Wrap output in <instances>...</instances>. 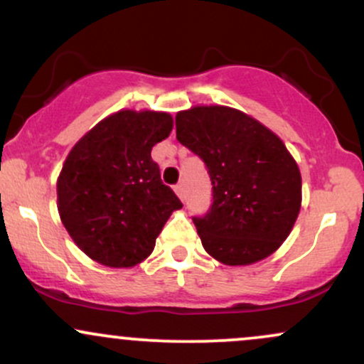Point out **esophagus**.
I'll return each mask as SVG.
<instances>
[{"mask_svg":"<svg viewBox=\"0 0 364 364\" xmlns=\"http://www.w3.org/2000/svg\"><path fill=\"white\" fill-rule=\"evenodd\" d=\"M174 191H176L178 193V196L179 198L183 200V202H185V198H186V191H185V185H183V183H178L176 186H174Z\"/></svg>","mask_w":364,"mask_h":364,"instance_id":"34e87169","label":"esophagus"}]
</instances>
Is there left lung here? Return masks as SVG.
<instances>
[{"label": "left lung", "instance_id": "8db88e82", "mask_svg": "<svg viewBox=\"0 0 364 364\" xmlns=\"http://www.w3.org/2000/svg\"><path fill=\"white\" fill-rule=\"evenodd\" d=\"M176 139L205 162L212 181L210 208L193 217L205 252L224 265L272 255L301 208V174L282 140L225 106L178 112Z\"/></svg>", "mask_w": 364, "mask_h": 364}]
</instances>
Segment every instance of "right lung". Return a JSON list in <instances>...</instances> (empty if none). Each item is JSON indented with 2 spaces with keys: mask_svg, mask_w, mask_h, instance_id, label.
Masks as SVG:
<instances>
[{
  "mask_svg": "<svg viewBox=\"0 0 364 364\" xmlns=\"http://www.w3.org/2000/svg\"><path fill=\"white\" fill-rule=\"evenodd\" d=\"M171 129L168 112L118 111L68 154L58 178V210L92 260L116 269L145 260L169 215L183 207L150 157Z\"/></svg>",
  "mask_w": 364,
  "mask_h": 364,
  "instance_id": "add662e5",
  "label": "right lung"
}]
</instances>
